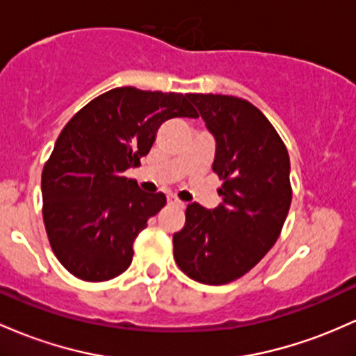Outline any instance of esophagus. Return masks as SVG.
<instances>
[{"label": "esophagus", "instance_id": "34e87169", "mask_svg": "<svg viewBox=\"0 0 356 356\" xmlns=\"http://www.w3.org/2000/svg\"><path fill=\"white\" fill-rule=\"evenodd\" d=\"M167 202H169L170 206H177V208H184V202L179 201V199L175 197V196H169V197H167Z\"/></svg>", "mask_w": 356, "mask_h": 356}]
</instances>
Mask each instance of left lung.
<instances>
[{
  "instance_id": "8db88e82",
  "label": "left lung",
  "mask_w": 356,
  "mask_h": 356,
  "mask_svg": "<svg viewBox=\"0 0 356 356\" xmlns=\"http://www.w3.org/2000/svg\"><path fill=\"white\" fill-rule=\"evenodd\" d=\"M216 140L213 170L222 202L187 206L174 233V259L191 279L209 286L252 270L282 232L292 201L291 162L282 138L259 108L225 95H187Z\"/></svg>"
}]
</instances>
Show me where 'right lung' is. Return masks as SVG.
Here are the masks:
<instances>
[{"label":"right lung","mask_w":356,"mask_h":356,"mask_svg":"<svg viewBox=\"0 0 356 356\" xmlns=\"http://www.w3.org/2000/svg\"><path fill=\"white\" fill-rule=\"evenodd\" d=\"M174 118H197L187 95L127 86L95 97L60 131L42 172V213L50 247L74 277L103 282L130 267L135 238L167 199L123 172L140 165Z\"/></svg>","instance_id":"1"}]
</instances>
